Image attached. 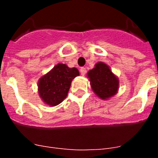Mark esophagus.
Segmentation results:
<instances>
[{
  "label": "esophagus",
  "mask_w": 158,
  "mask_h": 158,
  "mask_svg": "<svg viewBox=\"0 0 158 158\" xmlns=\"http://www.w3.org/2000/svg\"><path fill=\"white\" fill-rule=\"evenodd\" d=\"M80 72H81V74L82 76H84V75L86 73V69L85 68H84V67H82L81 69Z\"/></svg>",
  "instance_id": "1"
}]
</instances>
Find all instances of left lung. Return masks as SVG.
Returning a JSON list of instances; mask_svg holds the SVG:
<instances>
[{
  "label": "left lung",
  "instance_id": "1",
  "mask_svg": "<svg viewBox=\"0 0 158 158\" xmlns=\"http://www.w3.org/2000/svg\"><path fill=\"white\" fill-rule=\"evenodd\" d=\"M87 77L93 91L102 100H108L118 93V78L107 64L97 62L94 68L88 72Z\"/></svg>",
  "mask_w": 158,
  "mask_h": 158
}]
</instances>
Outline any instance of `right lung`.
Here are the masks:
<instances>
[{"mask_svg": "<svg viewBox=\"0 0 158 158\" xmlns=\"http://www.w3.org/2000/svg\"><path fill=\"white\" fill-rule=\"evenodd\" d=\"M79 74L75 67L69 68L65 64H57L40 78L38 82L40 97L44 104L51 107L58 105L66 98L71 82Z\"/></svg>", "mask_w": 158, "mask_h": 158, "instance_id": "1", "label": "right lung"}]
</instances>
